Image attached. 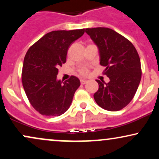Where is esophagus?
Listing matches in <instances>:
<instances>
[{"instance_id": "34e87169", "label": "esophagus", "mask_w": 159, "mask_h": 159, "mask_svg": "<svg viewBox=\"0 0 159 159\" xmlns=\"http://www.w3.org/2000/svg\"><path fill=\"white\" fill-rule=\"evenodd\" d=\"M88 81L87 80H84V79H81V84H87Z\"/></svg>"}]
</instances>
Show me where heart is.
I'll return each instance as SVG.
<instances>
[{"mask_svg": "<svg viewBox=\"0 0 159 159\" xmlns=\"http://www.w3.org/2000/svg\"><path fill=\"white\" fill-rule=\"evenodd\" d=\"M78 73L82 76H87L90 73V71H89V69L87 68V67H82V68L78 70Z\"/></svg>", "mask_w": 159, "mask_h": 159, "instance_id": "1", "label": "heart"}]
</instances>
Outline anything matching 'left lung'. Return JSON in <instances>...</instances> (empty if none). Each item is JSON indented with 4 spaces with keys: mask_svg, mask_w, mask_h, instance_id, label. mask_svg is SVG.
Here are the masks:
<instances>
[{
    "mask_svg": "<svg viewBox=\"0 0 159 159\" xmlns=\"http://www.w3.org/2000/svg\"><path fill=\"white\" fill-rule=\"evenodd\" d=\"M85 31L98 46L100 64L105 66L103 74L110 79L108 83L96 80L95 101L105 110H121L134 98L141 79L138 53L129 39L112 29L93 27Z\"/></svg>",
    "mask_w": 159,
    "mask_h": 159,
    "instance_id": "8db88e82",
    "label": "left lung"
}]
</instances>
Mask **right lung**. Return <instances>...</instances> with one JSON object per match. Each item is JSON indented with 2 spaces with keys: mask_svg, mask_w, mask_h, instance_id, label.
<instances>
[{
  "mask_svg": "<svg viewBox=\"0 0 159 159\" xmlns=\"http://www.w3.org/2000/svg\"><path fill=\"white\" fill-rule=\"evenodd\" d=\"M84 29L54 30L30 47L24 59L21 81L30 105L40 114L61 116L70 107L79 87L78 78L57 81L58 68L66 63L69 47Z\"/></svg>",
  "mask_w": 159,
  "mask_h": 159,
  "instance_id": "1",
  "label": "right lung"
}]
</instances>
